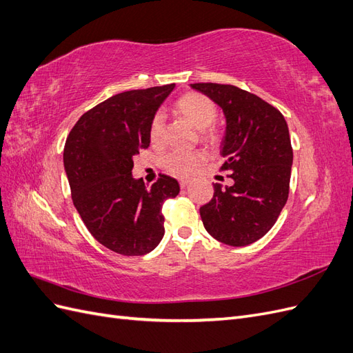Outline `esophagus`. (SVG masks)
<instances>
[{
  "instance_id": "34e87169",
  "label": "esophagus",
  "mask_w": 353,
  "mask_h": 353,
  "mask_svg": "<svg viewBox=\"0 0 353 353\" xmlns=\"http://www.w3.org/2000/svg\"><path fill=\"white\" fill-rule=\"evenodd\" d=\"M188 183H190L188 179H181V181H179V187H181V188H185V187L188 185Z\"/></svg>"
}]
</instances>
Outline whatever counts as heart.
Segmentation results:
<instances>
[{
  "instance_id": "heart-1",
  "label": "heart",
  "mask_w": 353,
  "mask_h": 353,
  "mask_svg": "<svg viewBox=\"0 0 353 353\" xmlns=\"http://www.w3.org/2000/svg\"><path fill=\"white\" fill-rule=\"evenodd\" d=\"M175 110L179 116L201 131V138L208 141H216L218 134L213 130H206L216 117V108L210 99L199 92H188L179 97ZM165 122L163 117L156 114L150 123L148 137L153 145H160L163 140ZM205 162V154L200 152H170L163 157V166L170 174L176 176H188L193 170Z\"/></svg>"
}]
</instances>
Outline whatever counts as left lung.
<instances>
[{
	"label": "left lung",
	"mask_w": 353,
	"mask_h": 353,
	"mask_svg": "<svg viewBox=\"0 0 353 353\" xmlns=\"http://www.w3.org/2000/svg\"><path fill=\"white\" fill-rule=\"evenodd\" d=\"M216 103L225 116L222 169L232 185L215 184L200 208L206 231L218 241L241 248L268 232L288 197L293 150L284 116L258 95L234 85L190 83Z\"/></svg>",
	"instance_id": "1"
}]
</instances>
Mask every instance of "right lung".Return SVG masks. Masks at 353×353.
<instances>
[{"label": "right lung", "mask_w": 353, "mask_h": 353, "mask_svg": "<svg viewBox=\"0 0 353 353\" xmlns=\"http://www.w3.org/2000/svg\"><path fill=\"white\" fill-rule=\"evenodd\" d=\"M175 83L116 94L83 113L63 152L73 205L104 248L141 256L163 239L162 206L179 193L178 181L160 175L148 188L132 176L134 156L150 145L148 130Z\"/></svg>", "instance_id": "right-lung-1"}]
</instances>
